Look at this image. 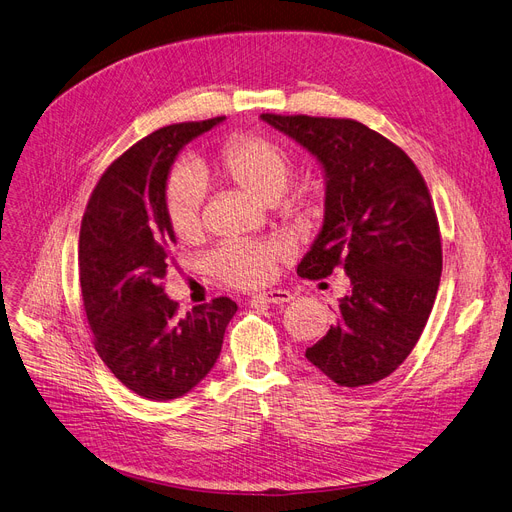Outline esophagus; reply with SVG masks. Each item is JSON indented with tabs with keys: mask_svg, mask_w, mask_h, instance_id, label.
I'll list each match as a JSON object with an SVG mask.
<instances>
[{
	"mask_svg": "<svg viewBox=\"0 0 512 512\" xmlns=\"http://www.w3.org/2000/svg\"><path fill=\"white\" fill-rule=\"evenodd\" d=\"M292 300V294L288 290H271V292H262L252 298V302H262V304H285Z\"/></svg>",
	"mask_w": 512,
	"mask_h": 512,
	"instance_id": "esophagus-1",
	"label": "esophagus"
}]
</instances>
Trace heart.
<instances>
[{"label": "heart", "instance_id": "obj_1", "mask_svg": "<svg viewBox=\"0 0 512 512\" xmlns=\"http://www.w3.org/2000/svg\"><path fill=\"white\" fill-rule=\"evenodd\" d=\"M203 176H216L258 201L273 203L296 227L317 222L327 206L323 178H311L288 189L296 172V157L283 142L262 134H237L224 140L210 163H199ZM203 189L187 172H174L163 193V208L172 233L193 241L201 233ZM281 250L275 243L229 241L210 256V271L233 288H258L275 275Z\"/></svg>", "mask_w": 512, "mask_h": 512}]
</instances>
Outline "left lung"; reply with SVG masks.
<instances>
[{
    "mask_svg": "<svg viewBox=\"0 0 512 512\" xmlns=\"http://www.w3.org/2000/svg\"><path fill=\"white\" fill-rule=\"evenodd\" d=\"M325 170V220L298 264L304 279L342 269L351 294L306 359L338 386H367L414 351L437 298L443 252L426 182L395 142L355 119L262 113Z\"/></svg>",
    "mask_w": 512,
    "mask_h": 512,
    "instance_id": "obj_1",
    "label": "left lung"
}]
</instances>
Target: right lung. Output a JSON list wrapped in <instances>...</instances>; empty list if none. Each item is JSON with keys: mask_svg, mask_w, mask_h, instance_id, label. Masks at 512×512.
<instances>
[{"mask_svg": "<svg viewBox=\"0 0 512 512\" xmlns=\"http://www.w3.org/2000/svg\"><path fill=\"white\" fill-rule=\"evenodd\" d=\"M224 117L159 128L96 182L79 229V285L94 349L132 393L168 401L206 378L237 304L220 296L178 317L163 292L176 243L163 208L178 151Z\"/></svg>", "mask_w": 512, "mask_h": 512, "instance_id": "add662e5", "label": "right lung"}]
</instances>
